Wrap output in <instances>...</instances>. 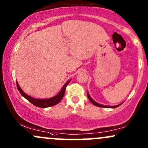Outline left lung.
Here are the masks:
<instances>
[{
	"label": "left lung",
	"instance_id": "left-lung-1",
	"mask_svg": "<svg viewBox=\"0 0 148 148\" xmlns=\"http://www.w3.org/2000/svg\"><path fill=\"white\" fill-rule=\"evenodd\" d=\"M87 95H88V98L89 100H90V101L91 102V103H92V104H93L94 105H95V106H97V107H100V108H117V107L120 106V105H121V104H122V103H121V104H119V105H116V106H108V105H100V104H99V103H96V102H95V101H94V100H92V99L91 98H90V95H89V94H88V92H87Z\"/></svg>",
	"mask_w": 148,
	"mask_h": 148
}]
</instances>
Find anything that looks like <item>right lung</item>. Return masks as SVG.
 Listing matches in <instances>:
<instances>
[{
    "instance_id": "1",
    "label": "right lung",
    "mask_w": 148,
    "mask_h": 148,
    "mask_svg": "<svg viewBox=\"0 0 148 148\" xmlns=\"http://www.w3.org/2000/svg\"><path fill=\"white\" fill-rule=\"evenodd\" d=\"M70 80L68 81L63 86V87L62 88L61 90L60 91L58 95H56V96L52 97L50 98H47V99H37V98H32V97L29 96V95H27V93H25L23 90H22L20 87H19L18 83L17 82V89H18L19 92H20L21 95L27 99L28 101L30 102L31 103L33 104L35 106L38 107V108H48V107H51L53 106V105H56L58 104V103H60V101L62 99L64 95V92H65V90H66V86L69 84V83L70 82Z\"/></svg>"
}]
</instances>
